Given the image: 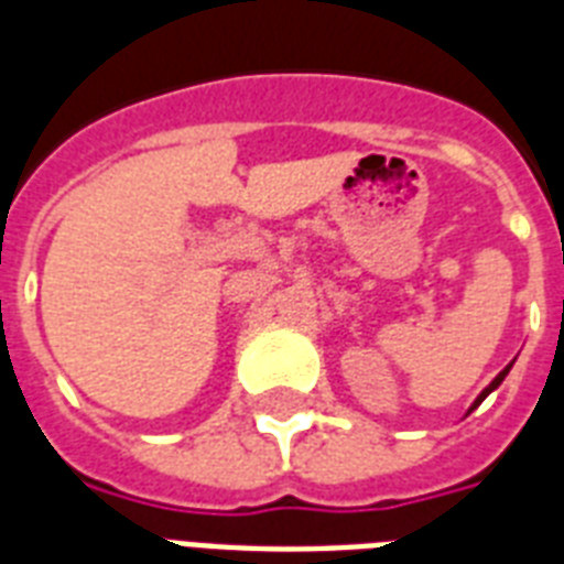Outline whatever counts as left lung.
Segmentation results:
<instances>
[{"instance_id": "obj_1", "label": "left lung", "mask_w": 564, "mask_h": 564, "mask_svg": "<svg viewBox=\"0 0 564 564\" xmlns=\"http://www.w3.org/2000/svg\"><path fill=\"white\" fill-rule=\"evenodd\" d=\"M509 369H512V362H509L507 369L500 371V375H498V377H495V380H491V383H489V386H486V389H482V392H480V394H477V398H474V403H471V406H468V412H474V410H477V406H480V403H482V401H486V398H489V394H491V392H495V389H498V386H500V383H503V377H507V375H509ZM468 412H465V415H468Z\"/></svg>"}]
</instances>
